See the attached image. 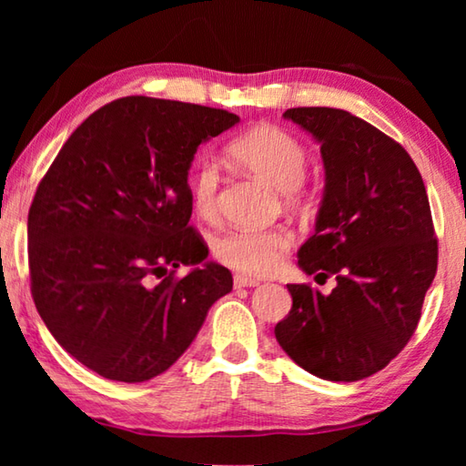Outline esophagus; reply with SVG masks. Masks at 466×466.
I'll use <instances>...</instances> for the list:
<instances>
[{
  "label": "esophagus",
  "mask_w": 466,
  "mask_h": 466,
  "mask_svg": "<svg viewBox=\"0 0 466 466\" xmlns=\"http://www.w3.org/2000/svg\"><path fill=\"white\" fill-rule=\"evenodd\" d=\"M260 280L250 279V276H244V274H236L234 276V286L236 289H252V286H258Z\"/></svg>",
  "instance_id": "esophagus-1"
}]
</instances>
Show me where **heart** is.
Masks as SVG:
<instances>
[{"label":"heart","instance_id":"1","mask_svg":"<svg viewBox=\"0 0 466 466\" xmlns=\"http://www.w3.org/2000/svg\"><path fill=\"white\" fill-rule=\"evenodd\" d=\"M228 152L244 170L284 192L286 204H302L300 184L309 167V152L294 134L279 126L260 124L234 137ZM218 192H220L218 164L210 157H202L190 176V200L198 216H216ZM292 242L294 236L289 228H268V230L234 228L218 236L212 252L216 260L228 268L248 276H268L280 268Z\"/></svg>","mask_w":466,"mask_h":466}]
</instances>
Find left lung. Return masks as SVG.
<instances>
[{
	"mask_svg": "<svg viewBox=\"0 0 466 466\" xmlns=\"http://www.w3.org/2000/svg\"><path fill=\"white\" fill-rule=\"evenodd\" d=\"M284 117L320 142L326 174L299 264L316 279L334 276L336 289L324 296L289 284L292 309L276 340L319 379L362 380L407 346L437 274L427 187L399 142L350 112L290 107Z\"/></svg>",
	"mask_w": 466,
	"mask_h": 466,
	"instance_id": "8db88e82",
	"label": "left lung"
}]
</instances>
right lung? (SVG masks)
Segmentation results:
<instances>
[{"mask_svg": "<svg viewBox=\"0 0 466 466\" xmlns=\"http://www.w3.org/2000/svg\"><path fill=\"white\" fill-rule=\"evenodd\" d=\"M218 107L127 96L67 137L27 214L35 309L104 379L144 382L180 359L232 274L187 224L198 146L238 124ZM180 265H192L176 277Z\"/></svg>", "mask_w": 466, "mask_h": 466, "instance_id": "1", "label": "right lung"}]
</instances>
